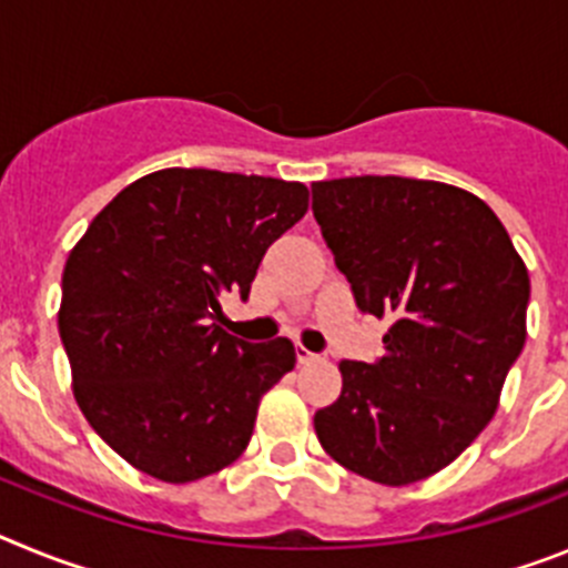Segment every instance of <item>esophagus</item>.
Listing matches in <instances>:
<instances>
[{
  "label": "esophagus",
  "mask_w": 568,
  "mask_h": 568,
  "mask_svg": "<svg viewBox=\"0 0 568 568\" xmlns=\"http://www.w3.org/2000/svg\"><path fill=\"white\" fill-rule=\"evenodd\" d=\"M295 358H298V364H313V361H318V355L310 353L307 346H295Z\"/></svg>",
  "instance_id": "1"
}]
</instances>
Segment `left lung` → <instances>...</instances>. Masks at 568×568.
<instances>
[{"instance_id": "obj_1", "label": "left lung", "mask_w": 568, "mask_h": 568, "mask_svg": "<svg viewBox=\"0 0 568 568\" xmlns=\"http://www.w3.org/2000/svg\"><path fill=\"white\" fill-rule=\"evenodd\" d=\"M313 213L361 313L393 321L375 364L341 361L344 386L315 435L375 484L429 478L498 409L526 341L524 258L489 204L444 182H315Z\"/></svg>"}]
</instances>
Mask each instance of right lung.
Wrapping results in <instances>:
<instances>
[{"mask_svg":"<svg viewBox=\"0 0 568 568\" xmlns=\"http://www.w3.org/2000/svg\"><path fill=\"white\" fill-rule=\"evenodd\" d=\"M307 202L301 182L155 170L70 250L59 335L73 395L130 466L190 484L247 449L261 395L293 369L295 346L247 344L213 318L224 293L247 298L267 247Z\"/></svg>","mask_w":568,"mask_h":568,"instance_id":"obj_1","label":"right lung"}]
</instances>
